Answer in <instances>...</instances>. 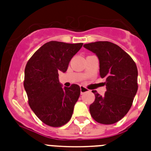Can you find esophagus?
Returning a JSON list of instances; mask_svg holds the SVG:
<instances>
[{
    "mask_svg": "<svg viewBox=\"0 0 151 151\" xmlns=\"http://www.w3.org/2000/svg\"><path fill=\"white\" fill-rule=\"evenodd\" d=\"M88 92V90L87 89V88H85L84 86H81V94L83 95L84 93H85V92Z\"/></svg>",
    "mask_w": 151,
    "mask_h": 151,
    "instance_id": "34e87169",
    "label": "esophagus"
}]
</instances>
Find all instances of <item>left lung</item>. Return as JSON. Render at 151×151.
Returning a JSON list of instances; mask_svg holds the SVG:
<instances>
[{
    "mask_svg": "<svg viewBox=\"0 0 151 151\" xmlns=\"http://www.w3.org/2000/svg\"><path fill=\"white\" fill-rule=\"evenodd\" d=\"M84 47L96 55L99 75L106 79L104 96L92 91L96 99L89 106L91 116L100 124H114L125 116L132 105L138 90L137 66L128 53L110 41L85 44Z\"/></svg>",
    "mask_w": 151,
    "mask_h": 151,
    "instance_id": "left-lung-1",
    "label": "left lung"
}]
</instances>
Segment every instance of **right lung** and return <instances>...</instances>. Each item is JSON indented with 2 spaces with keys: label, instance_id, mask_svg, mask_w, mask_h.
I'll return each instance as SVG.
<instances>
[{
  "label": "right lung",
  "instance_id": "right-lung-1",
  "mask_svg": "<svg viewBox=\"0 0 151 151\" xmlns=\"http://www.w3.org/2000/svg\"><path fill=\"white\" fill-rule=\"evenodd\" d=\"M82 43L47 42L28 60L25 68L24 88L28 103L37 117L47 125L60 127L70 120L81 88L73 84L62 87L59 73H65Z\"/></svg>",
  "mask_w": 151,
  "mask_h": 151
}]
</instances>
